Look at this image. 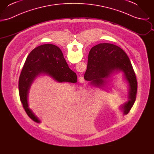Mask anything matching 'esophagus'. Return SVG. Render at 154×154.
Segmentation results:
<instances>
[{
	"label": "esophagus",
	"instance_id": "esophagus-1",
	"mask_svg": "<svg viewBox=\"0 0 154 154\" xmlns=\"http://www.w3.org/2000/svg\"><path fill=\"white\" fill-rule=\"evenodd\" d=\"M79 81H80V82H83L84 79H83V77H82V76H80V77H79Z\"/></svg>",
	"mask_w": 154,
	"mask_h": 154
}]
</instances>
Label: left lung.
Wrapping results in <instances>:
<instances>
[{
    "label": "left lung",
    "mask_w": 154,
    "mask_h": 154,
    "mask_svg": "<svg viewBox=\"0 0 154 154\" xmlns=\"http://www.w3.org/2000/svg\"><path fill=\"white\" fill-rule=\"evenodd\" d=\"M122 74L127 82L128 100L119 106L124 115L128 114L136 100L137 82L130 59L121 48L109 43L99 44L89 52L85 80L100 87H106L115 74Z\"/></svg>",
    "instance_id": "8db88e82"
}]
</instances>
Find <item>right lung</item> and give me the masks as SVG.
Masks as SVG:
<instances>
[{
  "label": "right lung",
  "instance_id": "add662e5",
  "mask_svg": "<svg viewBox=\"0 0 154 154\" xmlns=\"http://www.w3.org/2000/svg\"><path fill=\"white\" fill-rule=\"evenodd\" d=\"M41 75H48L58 82L75 83L77 81L76 74L69 67L58 47L43 44L30 52L20 74L18 88L20 100L26 114L37 123L41 121L29 107L28 96L33 82Z\"/></svg>",
  "mask_w": 154,
  "mask_h": 154
}]
</instances>
